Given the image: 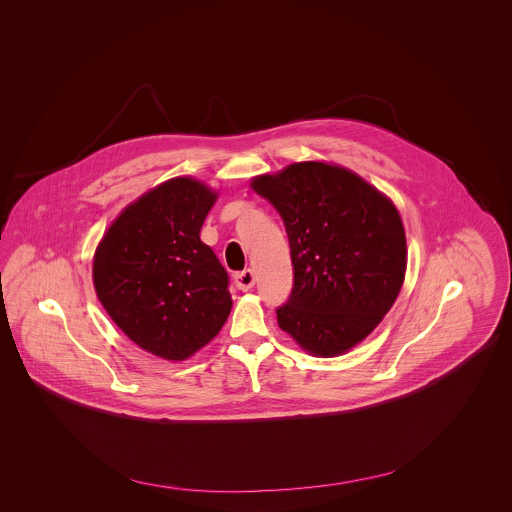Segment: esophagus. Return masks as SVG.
Segmentation results:
<instances>
[{
    "instance_id": "esophagus-1",
    "label": "esophagus",
    "mask_w": 512,
    "mask_h": 512,
    "mask_svg": "<svg viewBox=\"0 0 512 512\" xmlns=\"http://www.w3.org/2000/svg\"><path fill=\"white\" fill-rule=\"evenodd\" d=\"M234 283H236V287L240 291H249L253 287V283H255V272L251 268H246L242 272H236L234 274Z\"/></svg>"
}]
</instances>
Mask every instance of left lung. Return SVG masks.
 <instances>
[{
    "label": "left lung",
    "mask_w": 512,
    "mask_h": 512,
    "mask_svg": "<svg viewBox=\"0 0 512 512\" xmlns=\"http://www.w3.org/2000/svg\"><path fill=\"white\" fill-rule=\"evenodd\" d=\"M283 219L295 283L278 325L317 357H338L392 308L407 266L396 206L355 172L319 161L253 178Z\"/></svg>",
    "instance_id": "left-lung-1"
}]
</instances>
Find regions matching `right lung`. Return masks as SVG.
<instances>
[{
  "label": "right lung",
  "instance_id": "obj_1",
  "mask_svg": "<svg viewBox=\"0 0 512 512\" xmlns=\"http://www.w3.org/2000/svg\"><path fill=\"white\" fill-rule=\"evenodd\" d=\"M216 199L199 180H167L129 204L95 251L97 298L125 336L155 357H191L233 308L227 270L201 240Z\"/></svg>",
  "mask_w": 512,
  "mask_h": 512
}]
</instances>
